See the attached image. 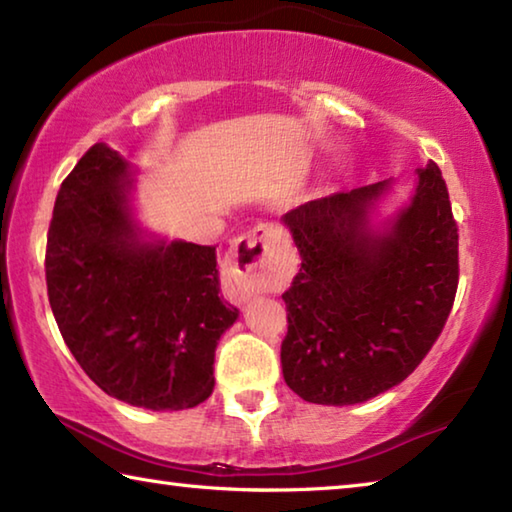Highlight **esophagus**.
Wrapping results in <instances>:
<instances>
[{"mask_svg": "<svg viewBox=\"0 0 512 512\" xmlns=\"http://www.w3.org/2000/svg\"><path fill=\"white\" fill-rule=\"evenodd\" d=\"M277 230L271 223H257L253 230L237 239L232 246V296L248 300L253 293L264 291L273 277V255Z\"/></svg>", "mask_w": 512, "mask_h": 512, "instance_id": "obj_1", "label": "esophagus"}]
</instances>
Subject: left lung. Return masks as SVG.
Listing matches in <instances>:
<instances>
[{"label": "left lung", "mask_w": 512, "mask_h": 512, "mask_svg": "<svg viewBox=\"0 0 512 512\" xmlns=\"http://www.w3.org/2000/svg\"><path fill=\"white\" fill-rule=\"evenodd\" d=\"M375 183L282 216L300 253L287 302L282 372L311 404H359L404 381L443 332L458 287V225L436 162L384 230Z\"/></svg>", "instance_id": "1"}]
</instances>
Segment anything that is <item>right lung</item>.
<instances>
[{
  "label": "right lung",
  "instance_id": "1",
  "mask_svg": "<svg viewBox=\"0 0 512 512\" xmlns=\"http://www.w3.org/2000/svg\"><path fill=\"white\" fill-rule=\"evenodd\" d=\"M131 167L103 142L58 189L47 232V296L69 352L94 384L151 411L205 402L214 350L237 307L219 296L216 248L144 241Z\"/></svg>",
  "mask_w": 512,
  "mask_h": 512
}]
</instances>
